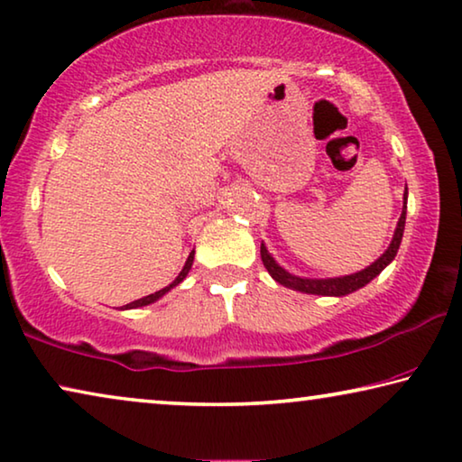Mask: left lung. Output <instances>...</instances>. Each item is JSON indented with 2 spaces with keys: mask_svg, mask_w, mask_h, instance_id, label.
<instances>
[{
  "mask_svg": "<svg viewBox=\"0 0 462 462\" xmlns=\"http://www.w3.org/2000/svg\"><path fill=\"white\" fill-rule=\"evenodd\" d=\"M404 219H407V190H404V208L401 213V219H398V226L394 230V236H392V243L380 259L374 261L369 267L365 270L350 273V275H342V278H328V280H311V278H299V275L288 273L284 267H280L275 263V259L267 253L265 245L261 243V261H263L265 270L270 272L272 278L278 282V284L292 288V291L299 292H307V294H321V297H344V294H350L355 291H359L365 284H369L375 275H380L382 270L388 263H392V259L396 257L398 246H401L402 240V232H404Z\"/></svg>",
  "mask_w": 462,
  "mask_h": 462,
  "instance_id": "8db88e82",
  "label": "left lung"
}]
</instances>
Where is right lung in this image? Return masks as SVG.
I'll return each instance as SVG.
<instances>
[{"label":"right lung","mask_w":462,"mask_h":462,"mask_svg":"<svg viewBox=\"0 0 462 462\" xmlns=\"http://www.w3.org/2000/svg\"><path fill=\"white\" fill-rule=\"evenodd\" d=\"M192 259H195V251H192L190 254H189V259H187V263H184V267H182V272L178 273V278L171 282L170 286H165V288H162V291H157V292H153V294H149V297H143V299H139V300H133V302H128V305H124V309H136V307H144V305H151V302H155L157 299H162L165 292H170L171 288L174 286H178L180 284V282L187 278V273H189V270H190V265H192Z\"/></svg>","instance_id":"right-lung-1"}]
</instances>
